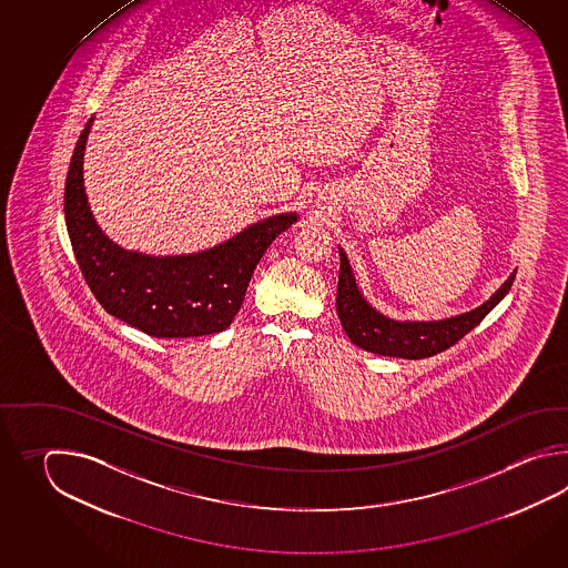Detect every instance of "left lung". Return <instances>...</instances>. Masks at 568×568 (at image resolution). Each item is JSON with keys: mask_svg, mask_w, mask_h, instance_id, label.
Wrapping results in <instances>:
<instances>
[{"mask_svg": "<svg viewBox=\"0 0 568 568\" xmlns=\"http://www.w3.org/2000/svg\"><path fill=\"white\" fill-rule=\"evenodd\" d=\"M338 255H341V267H338L341 272H338L337 314L351 343L375 355L402 357V359H424L453 347L471 328L479 325L499 302L504 301V296L516 278V272H514L499 288L495 290L489 301L483 302L481 306L473 308L469 313L440 318V321H396L375 311L374 306L365 301L353 276L347 254L338 247Z\"/></svg>", "mask_w": 568, "mask_h": 568, "instance_id": "8db88e82", "label": "left lung"}]
</instances>
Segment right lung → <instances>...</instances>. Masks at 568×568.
<instances>
[{"label": "right lung", "mask_w": 568, "mask_h": 568, "mask_svg": "<svg viewBox=\"0 0 568 568\" xmlns=\"http://www.w3.org/2000/svg\"><path fill=\"white\" fill-rule=\"evenodd\" d=\"M93 118L74 145L64 182V221L77 264L111 316L158 338L221 333L242 308L245 290L267 245L298 221L280 213L257 221L227 242L186 255L123 250L97 225L83 184V156Z\"/></svg>", "instance_id": "obj_1"}]
</instances>
